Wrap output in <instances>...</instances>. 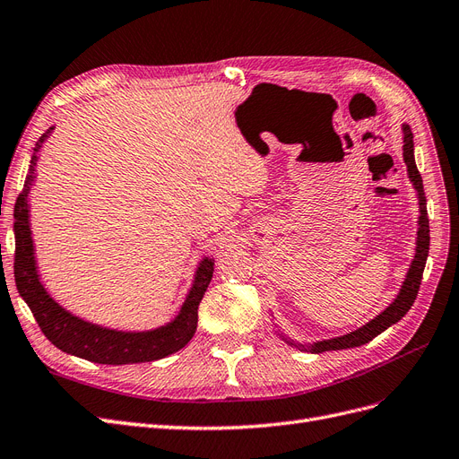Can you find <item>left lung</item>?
<instances>
[{
    "label": "left lung",
    "instance_id": "8db88e82",
    "mask_svg": "<svg viewBox=\"0 0 459 459\" xmlns=\"http://www.w3.org/2000/svg\"><path fill=\"white\" fill-rule=\"evenodd\" d=\"M403 133H404L403 157H404V163H406V169H408V177H410V180H412L416 192H418V199H420V230H418L416 256L412 260V265H410L408 275L403 282V289H401L399 296L394 298L393 304L385 311L377 315L376 319H372L362 328L351 332V334L325 340V342H317V343H313L309 347H304L299 343L296 345V343L289 342L290 345L302 347V350H309L311 353L336 351V350H347V347L365 345L370 340H374L377 334H382V332L387 330L391 325L399 323L408 313V309L412 307L414 299L418 296V290H420V284H421L425 262H428V255H429V218H428V201H425L421 175H420V170H418L416 161H414V140H412L414 136H412V131H410L408 125H403Z\"/></svg>",
    "mask_w": 459,
    "mask_h": 459
}]
</instances>
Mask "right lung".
Segmentation results:
<instances>
[{
	"mask_svg": "<svg viewBox=\"0 0 459 459\" xmlns=\"http://www.w3.org/2000/svg\"><path fill=\"white\" fill-rule=\"evenodd\" d=\"M53 129L47 131L34 148L31 155L28 177L22 192L14 204V282L24 302L41 328L43 334L58 350L65 353L82 357L100 365H133V362H150L169 357L194 338L197 328V307L207 292L209 282L214 272V260H203L194 287L189 290L186 302L178 313V317L167 326L155 328L150 332H117L91 325L74 317L62 309L55 299L45 292L39 282L34 245H31L30 224H28V194L34 182V170L38 153L45 138Z\"/></svg>",
	"mask_w": 459,
	"mask_h": 459,
	"instance_id": "1",
	"label": "right lung"
}]
</instances>
